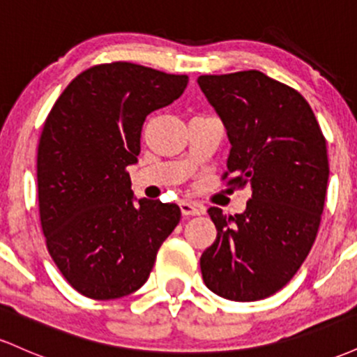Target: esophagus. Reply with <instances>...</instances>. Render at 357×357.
I'll return each mask as SVG.
<instances>
[{
	"instance_id": "esophagus-1",
	"label": "esophagus",
	"mask_w": 357,
	"mask_h": 357,
	"mask_svg": "<svg viewBox=\"0 0 357 357\" xmlns=\"http://www.w3.org/2000/svg\"><path fill=\"white\" fill-rule=\"evenodd\" d=\"M179 208H181V213L184 216H196V215H202L204 211L202 204L192 203V202H181L179 203Z\"/></svg>"
}]
</instances>
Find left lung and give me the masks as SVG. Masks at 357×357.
I'll return each mask as SVG.
<instances>
[{"instance_id": "1", "label": "left lung", "mask_w": 357, "mask_h": 357, "mask_svg": "<svg viewBox=\"0 0 357 357\" xmlns=\"http://www.w3.org/2000/svg\"><path fill=\"white\" fill-rule=\"evenodd\" d=\"M198 85L231 144L225 178L252 190L243 213L208 210L218 233L199 258L203 280L220 297L260 301L312 248L329 181L326 139L304 97L265 73L202 75Z\"/></svg>"}]
</instances>
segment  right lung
<instances>
[{
    "mask_svg": "<svg viewBox=\"0 0 357 357\" xmlns=\"http://www.w3.org/2000/svg\"><path fill=\"white\" fill-rule=\"evenodd\" d=\"M188 75L129 63L97 65L70 82L45 121L36 159L48 252L77 292L112 301L146 284L181 218L174 203L136 198L146 117L181 97Z\"/></svg>",
    "mask_w": 357,
    "mask_h": 357,
    "instance_id": "obj_1",
    "label": "right lung"
}]
</instances>
